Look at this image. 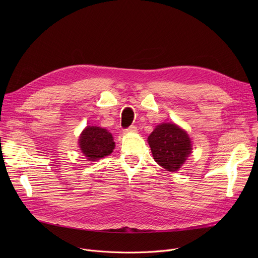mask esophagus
Segmentation results:
<instances>
[{
	"label": "esophagus",
	"mask_w": 258,
	"mask_h": 258,
	"mask_svg": "<svg viewBox=\"0 0 258 258\" xmlns=\"http://www.w3.org/2000/svg\"><path fill=\"white\" fill-rule=\"evenodd\" d=\"M136 132H137V127L134 126V125H132V126H130L128 128L124 130V133H125V134H127V133H136Z\"/></svg>",
	"instance_id": "34e87169"
}]
</instances>
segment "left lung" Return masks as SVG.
<instances>
[{"label": "left lung", "mask_w": 258, "mask_h": 258, "mask_svg": "<svg viewBox=\"0 0 258 258\" xmlns=\"http://www.w3.org/2000/svg\"><path fill=\"white\" fill-rule=\"evenodd\" d=\"M153 157L168 171H177L191 154V140L188 134L174 123H162L148 136Z\"/></svg>", "instance_id": "left-lung-1"}]
</instances>
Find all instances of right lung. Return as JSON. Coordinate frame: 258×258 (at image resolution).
I'll use <instances>...</instances> for the list:
<instances>
[{
  "instance_id": "1",
  "label": "right lung",
  "mask_w": 258,
  "mask_h": 258,
  "mask_svg": "<svg viewBox=\"0 0 258 258\" xmlns=\"http://www.w3.org/2000/svg\"><path fill=\"white\" fill-rule=\"evenodd\" d=\"M78 144L88 161H97L112 154L115 142L111 133L99 126H87L80 134Z\"/></svg>"
}]
</instances>
